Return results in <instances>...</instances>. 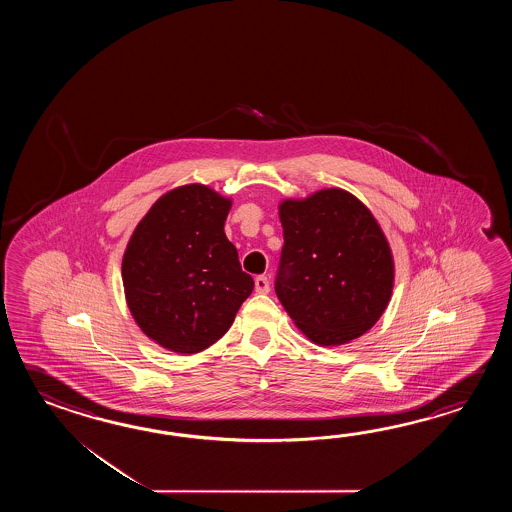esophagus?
<instances>
[{
  "label": "esophagus",
  "mask_w": 512,
  "mask_h": 512,
  "mask_svg": "<svg viewBox=\"0 0 512 512\" xmlns=\"http://www.w3.org/2000/svg\"><path fill=\"white\" fill-rule=\"evenodd\" d=\"M254 289H256V293L258 294H267L271 291V283H269V278L267 276H258L256 280H254Z\"/></svg>",
  "instance_id": "esophagus-1"
}]
</instances>
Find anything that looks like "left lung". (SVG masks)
<instances>
[{"label": "left lung", "instance_id": "8db88e82", "mask_svg": "<svg viewBox=\"0 0 512 512\" xmlns=\"http://www.w3.org/2000/svg\"><path fill=\"white\" fill-rule=\"evenodd\" d=\"M283 249L276 294L318 346H340L375 326L392 298V249L370 208L342 188L280 203Z\"/></svg>", "mask_w": 512, "mask_h": 512}]
</instances>
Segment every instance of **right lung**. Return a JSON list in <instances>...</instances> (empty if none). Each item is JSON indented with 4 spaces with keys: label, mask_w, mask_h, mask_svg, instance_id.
<instances>
[{
    "label": "right lung",
    "mask_w": 512,
    "mask_h": 512,
    "mask_svg": "<svg viewBox=\"0 0 512 512\" xmlns=\"http://www.w3.org/2000/svg\"><path fill=\"white\" fill-rule=\"evenodd\" d=\"M232 199L205 185L159 197L133 230L122 258L131 316L155 344L181 355L223 337L254 280L225 236Z\"/></svg>",
    "instance_id": "right-lung-1"
}]
</instances>
